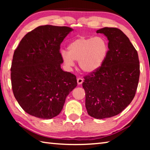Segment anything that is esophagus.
<instances>
[{"label": "esophagus", "mask_w": 150, "mask_h": 150, "mask_svg": "<svg viewBox=\"0 0 150 150\" xmlns=\"http://www.w3.org/2000/svg\"><path fill=\"white\" fill-rule=\"evenodd\" d=\"M77 81L78 85H81L83 83V79L82 78H78L77 79Z\"/></svg>", "instance_id": "obj_1"}]
</instances>
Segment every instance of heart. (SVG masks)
I'll return each instance as SVG.
<instances>
[{"instance_id": "obj_1", "label": "heart", "mask_w": 150, "mask_h": 150, "mask_svg": "<svg viewBox=\"0 0 150 150\" xmlns=\"http://www.w3.org/2000/svg\"><path fill=\"white\" fill-rule=\"evenodd\" d=\"M108 50V42L105 38L80 36L68 45L67 52L62 51L61 55L63 63L68 67H73L74 60L77 61L81 69L91 74L102 67Z\"/></svg>"}]
</instances>
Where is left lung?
I'll return each instance as SVG.
<instances>
[{
    "label": "left lung",
    "mask_w": 150,
    "mask_h": 150,
    "mask_svg": "<svg viewBox=\"0 0 150 150\" xmlns=\"http://www.w3.org/2000/svg\"><path fill=\"white\" fill-rule=\"evenodd\" d=\"M96 33L108 40L107 57L97 71L85 77V106L96 119L115 116L130 105L135 96L139 77L138 52L120 30L103 28Z\"/></svg>",
    "instance_id": "left-lung-1"
}]
</instances>
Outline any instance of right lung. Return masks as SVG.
<instances>
[{
    "label": "right lung",
    "mask_w": 150,
    "mask_h": 150,
    "mask_svg": "<svg viewBox=\"0 0 150 150\" xmlns=\"http://www.w3.org/2000/svg\"><path fill=\"white\" fill-rule=\"evenodd\" d=\"M73 30L40 26L28 33L14 51L11 66L14 97L29 115L51 119L62 110L66 97L77 87L76 76L64 71L60 45Z\"/></svg>",
    "instance_id": "1"
}]
</instances>
